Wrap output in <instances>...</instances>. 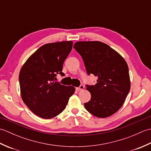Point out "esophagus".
Segmentation results:
<instances>
[{
	"label": "esophagus",
	"instance_id": "esophagus-1",
	"mask_svg": "<svg viewBox=\"0 0 151 151\" xmlns=\"http://www.w3.org/2000/svg\"><path fill=\"white\" fill-rule=\"evenodd\" d=\"M84 86H83V85H81V86H79V87L76 88V89L77 91H81V90H82V89H84Z\"/></svg>",
	"mask_w": 151,
	"mask_h": 151
}]
</instances>
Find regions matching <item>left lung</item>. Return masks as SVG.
Returning a JSON list of instances; mask_svg holds the SVG:
<instances>
[{"label": "left lung", "instance_id": "left-lung-1", "mask_svg": "<svg viewBox=\"0 0 151 151\" xmlns=\"http://www.w3.org/2000/svg\"><path fill=\"white\" fill-rule=\"evenodd\" d=\"M73 48L82 56L88 75L97 77L95 85H86L91 97L86 109L97 117L111 116L123 106L130 89L126 61L101 41H77Z\"/></svg>", "mask_w": 151, "mask_h": 151}]
</instances>
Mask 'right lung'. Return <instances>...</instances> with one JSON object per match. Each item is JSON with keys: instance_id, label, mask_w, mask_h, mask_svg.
Wrapping results in <instances>:
<instances>
[{"instance_id": "add662e5", "label": "right lung", "mask_w": 151, "mask_h": 151, "mask_svg": "<svg viewBox=\"0 0 151 151\" xmlns=\"http://www.w3.org/2000/svg\"><path fill=\"white\" fill-rule=\"evenodd\" d=\"M72 47L71 41L43 45L21 67L19 76L21 97L37 116L46 119L56 117L75 93L73 86L54 81L58 74L64 76L63 64Z\"/></svg>"}]
</instances>
